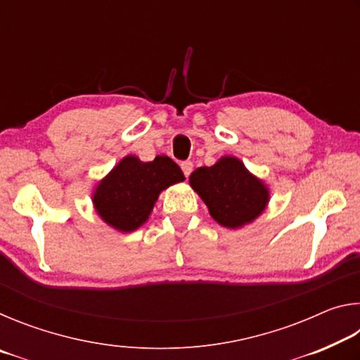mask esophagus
Masks as SVG:
<instances>
[{"instance_id": "34e87169", "label": "esophagus", "mask_w": 360, "mask_h": 360, "mask_svg": "<svg viewBox=\"0 0 360 360\" xmlns=\"http://www.w3.org/2000/svg\"><path fill=\"white\" fill-rule=\"evenodd\" d=\"M181 169H182V173H184V176L187 178V176L192 173V169H193V163H192L191 160L181 162Z\"/></svg>"}]
</instances>
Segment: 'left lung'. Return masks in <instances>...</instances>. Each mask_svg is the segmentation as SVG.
Returning <instances> with one entry per match:
<instances>
[{"mask_svg": "<svg viewBox=\"0 0 360 360\" xmlns=\"http://www.w3.org/2000/svg\"><path fill=\"white\" fill-rule=\"evenodd\" d=\"M188 181L210 214L224 227L236 229L254 221L268 202L266 187L235 157H222L216 165L197 168Z\"/></svg>", "mask_w": 360, "mask_h": 360, "instance_id": "8db88e82", "label": "left lung"}]
</instances>
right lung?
I'll return each mask as SVG.
<instances>
[{
  "label": "right lung",
  "instance_id": "1",
  "mask_svg": "<svg viewBox=\"0 0 360 360\" xmlns=\"http://www.w3.org/2000/svg\"><path fill=\"white\" fill-rule=\"evenodd\" d=\"M181 181L184 174L167 155H157L152 162L129 155L96 187L95 208L114 229L133 231L148 221L158 193Z\"/></svg>",
  "mask_w": 360,
  "mask_h": 360
}]
</instances>
